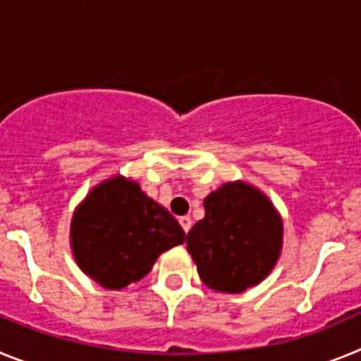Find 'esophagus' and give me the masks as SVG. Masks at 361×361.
I'll return each mask as SVG.
<instances>
[{
	"instance_id": "1",
	"label": "esophagus",
	"mask_w": 361,
	"mask_h": 361,
	"mask_svg": "<svg viewBox=\"0 0 361 361\" xmlns=\"http://www.w3.org/2000/svg\"><path fill=\"white\" fill-rule=\"evenodd\" d=\"M178 222H180V226H183L184 233L190 231V229H191V224H193V222H191L190 216H180V219H178Z\"/></svg>"
}]
</instances>
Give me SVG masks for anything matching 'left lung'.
I'll list each match as a JSON object with an SVG mask.
<instances>
[{
  "label": "left lung",
  "instance_id": "obj_1",
  "mask_svg": "<svg viewBox=\"0 0 361 361\" xmlns=\"http://www.w3.org/2000/svg\"><path fill=\"white\" fill-rule=\"evenodd\" d=\"M206 215L188 233L199 276L219 293H244L269 275L283 244V222L266 193L233 180L204 199Z\"/></svg>",
  "mask_w": 361,
  "mask_h": 361
}]
</instances>
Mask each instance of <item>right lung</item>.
Returning a JSON list of instances; mask_svg holds the SVG:
<instances>
[{
	"label": "right lung",
	"instance_id": "obj_1",
	"mask_svg": "<svg viewBox=\"0 0 361 361\" xmlns=\"http://www.w3.org/2000/svg\"><path fill=\"white\" fill-rule=\"evenodd\" d=\"M184 238L175 216L123 175L92 188L70 222V247L79 269L114 291L145 279L159 255Z\"/></svg>",
	"mask_w": 361,
	"mask_h": 361
}]
</instances>
